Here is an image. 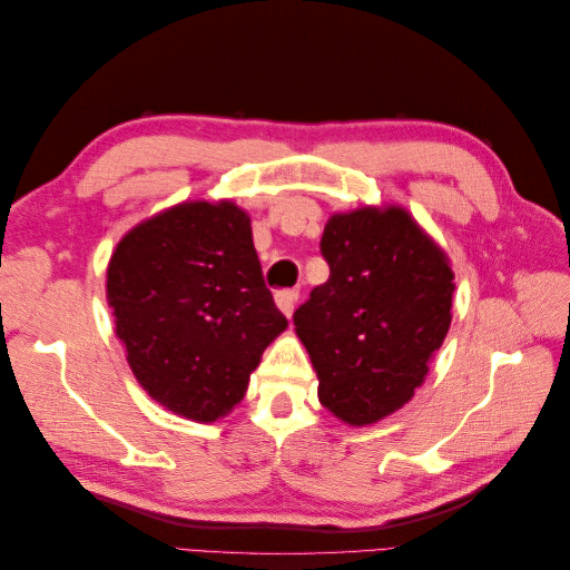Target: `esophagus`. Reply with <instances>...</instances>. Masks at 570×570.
I'll list each match as a JSON object with an SVG mask.
<instances>
[{
    "label": "esophagus",
    "mask_w": 570,
    "mask_h": 570,
    "mask_svg": "<svg viewBox=\"0 0 570 570\" xmlns=\"http://www.w3.org/2000/svg\"><path fill=\"white\" fill-rule=\"evenodd\" d=\"M297 297H299L297 289H281V292H275V304H278V308H281V312H283L287 318L292 316V312H295Z\"/></svg>",
    "instance_id": "1"
}]
</instances>
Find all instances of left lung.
<instances>
[{
	"label": "left lung",
	"instance_id": "1",
	"mask_svg": "<svg viewBox=\"0 0 570 570\" xmlns=\"http://www.w3.org/2000/svg\"><path fill=\"white\" fill-rule=\"evenodd\" d=\"M331 278L295 312L318 400L350 425L404 406L452 323L450 258L404 209L364 206L325 223Z\"/></svg>",
	"mask_w": 570,
	"mask_h": 570
}]
</instances>
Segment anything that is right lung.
Returning a JSON list of instances; mask_svg holds the SVG:
<instances>
[{"instance_id":"obj_1","label":"right lung","mask_w":570,"mask_h":570,"mask_svg":"<svg viewBox=\"0 0 570 570\" xmlns=\"http://www.w3.org/2000/svg\"><path fill=\"white\" fill-rule=\"evenodd\" d=\"M107 299L137 383L199 423L243 400L249 373L287 327L249 216L233 202H183L135 226L109 262Z\"/></svg>"}]
</instances>
